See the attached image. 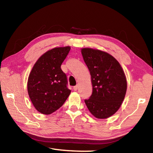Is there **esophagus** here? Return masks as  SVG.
I'll return each instance as SVG.
<instances>
[{"label":"esophagus","instance_id":"1","mask_svg":"<svg viewBox=\"0 0 153 153\" xmlns=\"http://www.w3.org/2000/svg\"><path fill=\"white\" fill-rule=\"evenodd\" d=\"M78 87H79L78 85H76V86H74V90H75V91H76V90H77V89H78Z\"/></svg>","mask_w":153,"mask_h":153}]
</instances>
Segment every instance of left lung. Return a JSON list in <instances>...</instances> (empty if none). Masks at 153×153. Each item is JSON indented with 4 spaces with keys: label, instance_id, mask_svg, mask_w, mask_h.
I'll return each instance as SVG.
<instances>
[{
    "label": "left lung",
    "instance_id": "obj_1",
    "mask_svg": "<svg viewBox=\"0 0 153 153\" xmlns=\"http://www.w3.org/2000/svg\"><path fill=\"white\" fill-rule=\"evenodd\" d=\"M82 55L92 84V94L85 103L95 117H109L118 111L126 96L127 81L122 67L106 52L84 48Z\"/></svg>",
    "mask_w": 153,
    "mask_h": 153
}]
</instances>
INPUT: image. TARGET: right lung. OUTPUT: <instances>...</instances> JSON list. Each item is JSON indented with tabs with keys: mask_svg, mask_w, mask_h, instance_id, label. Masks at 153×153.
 I'll return each mask as SVG.
<instances>
[{
	"mask_svg": "<svg viewBox=\"0 0 153 153\" xmlns=\"http://www.w3.org/2000/svg\"><path fill=\"white\" fill-rule=\"evenodd\" d=\"M70 46L51 49L38 59L27 81V92L33 105L40 113L49 115L59 109L70 94L61 64Z\"/></svg>",
	"mask_w": 153,
	"mask_h": 153,
	"instance_id": "1",
	"label": "right lung"
}]
</instances>
